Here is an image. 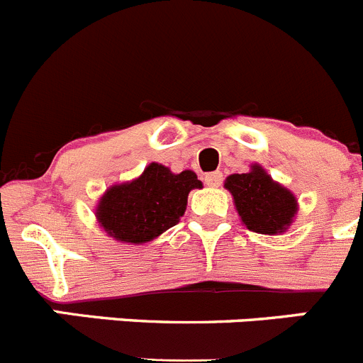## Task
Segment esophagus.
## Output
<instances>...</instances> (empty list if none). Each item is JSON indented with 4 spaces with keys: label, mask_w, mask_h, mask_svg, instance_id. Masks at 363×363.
Here are the masks:
<instances>
[{
    "label": "esophagus",
    "mask_w": 363,
    "mask_h": 363,
    "mask_svg": "<svg viewBox=\"0 0 363 363\" xmlns=\"http://www.w3.org/2000/svg\"><path fill=\"white\" fill-rule=\"evenodd\" d=\"M221 179H223V176H221L220 171L205 174V184L209 185V187H220Z\"/></svg>",
    "instance_id": "1"
}]
</instances>
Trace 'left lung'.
I'll list each match as a JSON object with an SVG mask.
<instances>
[{
    "label": "left lung",
    "instance_id": "left-lung-1",
    "mask_svg": "<svg viewBox=\"0 0 363 363\" xmlns=\"http://www.w3.org/2000/svg\"><path fill=\"white\" fill-rule=\"evenodd\" d=\"M223 187L230 192L242 223L252 233H285L298 214L296 196L274 182L259 163H252L249 172L227 176Z\"/></svg>",
    "mask_w": 363,
    "mask_h": 363
}]
</instances>
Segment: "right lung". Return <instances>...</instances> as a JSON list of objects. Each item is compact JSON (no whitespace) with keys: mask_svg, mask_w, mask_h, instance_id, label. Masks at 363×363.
Returning <instances> with one entry per match:
<instances>
[{"mask_svg":"<svg viewBox=\"0 0 363 363\" xmlns=\"http://www.w3.org/2000/svg\"><path fill=\"white\" fill-rule=\"evenodd\" d=\"M201 187L196 172L174 174L169 167L152 162L138 178L111 185L101 194L96 220L116 242L149 243L178 223L187 209L189 192Z\"/></svg>","mask_w":363,"mask_h":363,"instance_id":"obj_1","label":"right lung"}]
</instances>
